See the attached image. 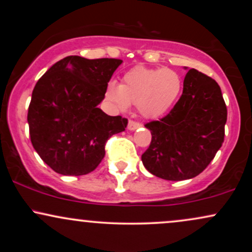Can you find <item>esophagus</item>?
<instances>
[{
    "mask_svg": "<svg viewBox=\"0 0 252 252\" xmlns=\"http://www.w3.org/2000/svg\"><path fill=\"white\" fill-rule=\"evenodd\" d=\"M141 126H142V124L138 123V122H135V121H129V123H128V129L130 130V131L141 128Z\"/></svg>",
    "mask_w": 252,
    "mask_h": 252,
    "instance_id": "34e87169",
    "label": "esophagus"
}]
</instances>
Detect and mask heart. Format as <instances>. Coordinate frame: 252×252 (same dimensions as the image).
I'll list each match as a JSON object with an SVG mask.
<instances>
[{
    "label": "heart",
    "mask_w": 252,
    "mask_h": 252,
    "mask_svg": "<svg viewBox=\"0 0 252 252\" xmlns=\"http://www.w3.org/2000/svg\"><path fill=\"white\" fill-rule=\"evenodd\" d=\"M182 88L184 80L178 72L163 67L137 66L124 74L121 85L110 82L105 97L121 111L128 109L130 104H137L143 117L158 118L175 105Z\"/></svg>",
    "instance_id": "b5f03b06"
}]
</instances>
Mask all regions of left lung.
<instances>
[{"label": "left lung", "instance_id": "obj_1", "mask_svg": "<svg viewBox=\"0 0 252 252\" xmlns=\"http://www.w3.org/2000/svg\"><path fill=\"white\" fill-rule=\"evenodd\" d=\"M226 118V105L216 80L190 68L174 108L161 120L146 124L152 142L142 154L143 166L164 180L199 175L224 142Z\"/></svg>", "mask_w": 252, "mask_h": 252}]
</instances>
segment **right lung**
Wrapping results in <instances>:
<instances>
[{"label":"right lung","instance_id":"1","mask_svg":"<svg viewBox=\"0 0 252 252\" xmlns=\"http://www.w3.org/2000/svg\"><path fill=\"white\" fill-rule=\"evenodd\" d=\"M122 63L68 56L37 80L27 116L31 141L54 172L76 176L92 172L105 155L106 141L126 130V118L98 108Z\"/></svg>","mask_w":252,"mask_h":252}]
</instances>
